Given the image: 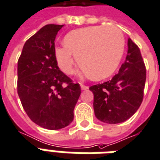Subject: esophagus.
I'll return each instance as SVG.
<instances>
[{"label":"esophagus","mask_w":160,"mask_h":160,"mask_svg":"<svg viewBox=\"0 0 160 160\" xmlns=\"http://www.w3.org/2000/svg\"><path fill=\"white\" fill-rule=\"evenodd\" d=\"M81 89L82 91L84 90H88V86H85V85H81Z\"/></svg>","instance_id":"obj_1"}]
</instances>
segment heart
I'll use <instances>...</instances> for the list:
<instances>
[{
  "label": "heart",
  "instance_id": "obj_1",
  "mask_svg": "<svg viewBox=\"0 0 160 160\" xmlns=\"http://www.w3.org/2000/svg\"><path fill=\"white\" fill-rule=\"evenodd\" d=\"M54 49L58 67L66 74L73 72L78 62L92 80L111 76L118 67L125 49L123 33L115 25H93L74 29Z\"/></svg>",
  "mask_w": 160,
  "mask_h": 160
}]
</instances>
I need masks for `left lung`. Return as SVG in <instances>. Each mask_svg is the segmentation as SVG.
<instances>
[{
    "mask_svg": "<svg viewBox=\"0 0 160 160\" xmlns=\"http://www.w3.org/2000/svg\"><path fill=\"white\" fill-rule=\"evenodd\" d=\"M146 69L140 48L128 39L126 61L112 80L90 87L96 117L107 124L121 123L139 109L144 97Z\"/></svg>",
    "mask_w": 160,
    "mask_h": 160,
    "instance_id": "1",
    "label": "left lung"
}]
</instances>
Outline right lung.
<instances>
[{
  "label": "right lung",
  "mask_w": 160,
  "mask_h": 160,
  "mask_svg": "<svg viewBox=\"0 0 160 160\" xmlns=\"http://www.w3.org/2000/svg\"><path fill=\"white\" fill-rule=\"evenodd\" d=\"M63 25H46L25 42L18 60L17 92L30 120L48 130H59L73 120L81 94L78 83L59 70L54 40Z\"/></svg>",
  "instance_id": "1"
}]
</instances>
